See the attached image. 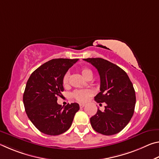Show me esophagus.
Segmentation results:
<instances>
[{
    "mask_svg": "<svg viewBox=\"0 0 159 159\" xmlns=\"http://www.w3.org/2000/svg\"><path fill=\"white\" fill-rule=\"evenodd\" d=\"M79 107H80V108H83V107H85V104H80Z\"/></svg>",
    "mask_w": 159,
    "mask_h": 159,
    "instance_id": "esophagus-1",
    "label": "esophagus"
}]
</instances>
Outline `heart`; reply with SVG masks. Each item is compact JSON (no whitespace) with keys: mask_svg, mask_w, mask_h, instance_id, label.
Here are the masks:
<instances>
[{"mask_svg":"<svg viewBox=\"0 0 159 159\" xmlns=\"http://www.w3.org/2000/svg\"><path fill=\"white\" fill-rule=\"evenodd\" d=\"M80 72L83 75V76L86 79H89L90 77H93V72L91 70L88 69H82L80 70ZM69 75L68 73L64 74L62 79V84L64 87H66L69 85ZM93 90L90 89H83V90H75L73 93V97L75 99H76L78 102H85L88 101L91 96L93 95Z\"/></svg>","mask_w":159,"mask_h":159,"instance_id":"1","label":"heart"}]
</instances>
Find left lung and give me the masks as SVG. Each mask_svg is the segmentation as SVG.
I'll use <instances>...</instances> for the list:
<instances>
[{
    "label": "left lung",
    "instance_id": "1",
    "mask_svg": "<svg viewBox=\"0 0 159 159\" xmlns=\"http://www.w3.org/2000/svg\"><path fill=\"white\" fill-rule=\"evenodd\" d=\"M95 67L100 76V92L95 97L98 103L105 102L104 111L98 109L90 118L96 132L112 135L121 131L134 114L136 97L133 83L125 71L102 58L83 59Z\"/></svg>",
    "mask_w": 159,
    "mask_h": 159
}]
</instances>
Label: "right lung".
Listing matches in <instances>:
<instances>
[{
  "mask_svg": "<svg viewBox=\"0 0 159 159\" xmlns=\"http://www.w3.org/2000/svg\"><path fill=\"white\" fill-rule=\"evenodd\" d=\"M78 59H53L39 66L26 83L23 102L27 116L38 130L49 135L68 130L79 110L77 103L61 107L57 97L64 91L62 79Z\"/></svg>",
  "mask_w": 159,
  "mask_h": 159,
  "instance_id": "add662e5",
  "label": "right lung"
}]
</instances>
